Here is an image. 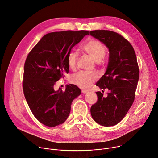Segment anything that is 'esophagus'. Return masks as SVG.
Instances as JSON below:
<instances>
[{
  "instance_id": "1",
  "label": "esophagus",
  "mask_w": 158,
  "mask_h": 158,
  "mask_svg": "<svg viewBox=\"0 0 158 158\" xmlns=\"http://www.w3.org/2000/svg\"><path fill=\"white\" fill-rule=\"evenodd\" d=\"M81 91H82V93H84V94H85V93H88V90H85V89H82Z\"/></svg>"
}]
</instances>
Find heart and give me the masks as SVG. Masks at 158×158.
<instances>
[{"instance_id": "b5f03b06", "label": "heart", "mask_w": 158, "mask_h": 158, "mask_svg": "<svg viewBox=\"0 0 158 158\" xmlns=\"http://www.w3.org/2000/svg\"><path fill=\"white\" fill-rule=\"evenodd\" d=\"M82 50L97 63L101 62L105 56L106 48L101 41L97 40L90 39L85 41L81 47ZM78 60V54L76 52L71 51L67 55V63L71 70H74ZM96 76L93 73L85 72L73 75L70 77V82L82 89H88L91 84L96 80Z\"/></svg>"}]
</instances>
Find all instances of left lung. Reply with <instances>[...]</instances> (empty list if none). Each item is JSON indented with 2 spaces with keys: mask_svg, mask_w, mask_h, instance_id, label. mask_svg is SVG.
I'll return each mask as SVG.
<instances>
[{
  "mask_svg": "<svg viewBox=\"0 0 158 158\" xmlns=\"http://www.w3.org/2000/svg\"><path fill=\"white\" fill-rule=\"evenodd\" d=\"M89 33L103 43L110 53L105 73L96 84L110 92L106 98L100 91L96 93L98 101L91 106V114L99 125L113 126L124 118L134 101L139 77L136 55L131 43L116 32L94 30Z\"/></svg>",
  "mask_w": 158,
  "mask_h": 158,
  "instance_id": "left-lung-1",
  "label": "left lung"
}]
</instances>
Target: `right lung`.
<instances>
[{
	"label": "right lung",
	"instance_id": "1",
	"mask_svg": "<svg viewBox=\"0 0 158 158\" xmlns=\"http://www.w3.org/2000/svg\"><path fill=\"white\" fill-rule=\"evenodd\" d=\"M88 31H64L45 35L27 55L24 67L23 93L33 115L41 123L55 127L63 123L73 100L81 89L74 84L55 91L56 82L68 74V54Z\"/></svg>",
	"mask_w": 158,
	"mask_h": 158
}]
</instances>
